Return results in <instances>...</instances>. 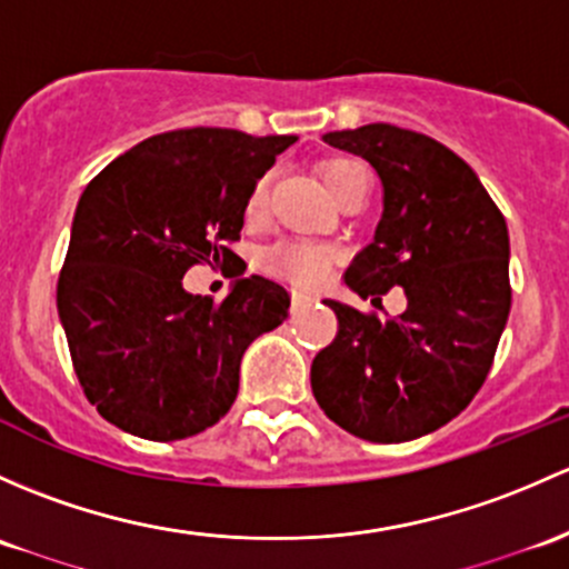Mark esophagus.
Instances as JSON below:
<instances>
[{
	"label": "esophagus",
	"mask_w": 569,
	"mask_h": 569,
	"mask_svg": "<svg viewBox=\"0 0 569 569\" xmlns=\"http://www.w3.org/2000/svg\"><path fill=\"white\" fill-rule=\"evenodd\" d=\"M313 302V297H308V295H297L295 291V297H291V313H300L302 308H308V305Z\"/></svg>",
	"instance_id": "obj_1"
}]
</instances>
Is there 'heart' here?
I'll list each match as a JSON object with an SVG mask.
<instances>
[{"label":"heart","mask_w":569,"mask_h":569,"mask_svg":"<svg viewBox=\"0 0 569 569\" xmlns=\"http://www.w3.org/2000/svg\"><path fill=\"white\" fill-rule=\"evenodd\" d=\"M327 190L338 199L355 184H368V171L355 158H327L319 166ZM267 204V179H259L248 196V214H259ZM332 250L310 242H280L264 253V267L297 286H319L332 267Z\"/></svg>","instance_id":"heart-1"}]
</instances>
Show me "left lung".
<instances>
[{
  "label": "left lung",
  "instance_id": "left-lung-1",
  "mask_svg": "<svg viewBox=\"0 0 569 569\" xmlns=\"http://www.w3.org/2000/svg\"><path fill=\"white\" fill-rule=\"evenodd\" d=\"M360 154L385 188L373 242L346 269L351 291L381 305L403 286L406 310L332 302L338 332L310 365V387L335 426L398 445L447 426L486 385L512 302L505 214L445 143L395 124L327 133Z\"/></svg>",
  "mask_w": 569,
  "mask_h": 569
}]
</instances>
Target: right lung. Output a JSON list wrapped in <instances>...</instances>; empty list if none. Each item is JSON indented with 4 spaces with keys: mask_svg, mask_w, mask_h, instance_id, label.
<instances>
[{
    "mask_svg": "<svg viewBox=\"0 0 569 569\" xmlns=\"http://www.w3.org/2000/svg\"><path fill=\"white\" fill-rule=\"evenodd\" d=\"M295 136L182 128L111 160L76 207L57 308L87 400L111 426L177 441L220 420L239 360L289 319V291L250 274L226 300L182 289L237 259L248 196Z\"/></svg>",
    "mask_w": 569,
    "mask_h": 569,
    "instance_id": "1",
    "label": "right lung"
}]
</instances>
